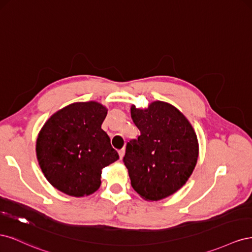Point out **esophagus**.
Instances as JSON below:
<instances>
[{
    "mask_svg": "<svg viewBox=\"0 0 252 252\" xmlns=\"http://www.w3.org/2000/svg\"><path fill=\"white\" fill-rule=\"evenodd\" d=\"M119 156H120V158H121V159L124 158V156H125V148L121 149V150L119 151Z\"/></svg>",
    "mask_w": 252,
    "mask_h": 252,
    "instance_id": "esophagus-1",
    "label": "esophagus"
}]
</instances>
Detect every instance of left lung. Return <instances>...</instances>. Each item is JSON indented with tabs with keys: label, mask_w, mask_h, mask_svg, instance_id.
<instances>
[{
	"label": "left lung",
	"mask_w": 252,
	"mask_h": 252,
	"mask_svg": "<svg viewBox=\"0 0 252 252\" xmlns=\"http://www.w3.org/2000/svg\"><path fill=\"white\" fill-rule=\"evenodd\" d=\"M138 140L127 143L123 162L132 188L146 201H159L177 192L191 175L199 143L191 124L171 104L156 101L148 108L131 106Z\"/></svg>",
	"instance_id": "left-lung-1"
}]
</instances>
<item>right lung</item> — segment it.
<instances>
[{"label": "right lung", "mask_w": 252, "mask_h": 252, "mask_svg": "<svg viewBox=\"0 0 252 252\" xmlns=\"http://www.w3.org/2000/svg\"><path fill=\"white\" fill-rule=\"evenodd\" d=\"M107 116L102 104L78 102L60 109L37 135L39 165L50 184L71 196L95 192L104 167L119 159L108 134L101 128Z\"/></svg>", "instance_id": "obj_1"}]
</instances>
